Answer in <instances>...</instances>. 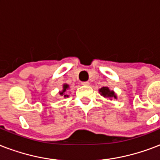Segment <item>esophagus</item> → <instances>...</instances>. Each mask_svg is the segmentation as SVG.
<instances>
[{"instance_id": "obj_1", "label": "esophagus", "mask_w": 160, "mask_h": 160, "mask_svg": "<svg viewBox=\"0 0 160 160\" xmlns=\"http://www.w3.org/2000/svg\"><path fill=\"white\" fill-rule=\"evenodd\" d=\"M81 84H83V85H89V81H83V82H81Z\"/></svg>"}]
</instances>
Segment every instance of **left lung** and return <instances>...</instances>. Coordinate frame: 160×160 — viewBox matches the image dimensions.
<instances>
[{"label":"left lung","mask_w":160,"mask_h":160,"mask_svg":"<svg viewBox=\"0 0 160 160\" xmlns=\"http://www.w3.org/2000/svg\"><path fill=\"white\" fill-rule=\"evenodd\" d=\"M99 92L101 93V95L104 96V97H109V98L113 97L114 98H117V96L115 94V93L113 91H111L107 87H102V88H101L99 89Z\"/></svg>","instance_id":"1"}]
</instances>
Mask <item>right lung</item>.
<instances>
[{
    "instance_id": "1",
    "label": "right lung",
    "mask_w": 160,
    "mask_h": 160,
    "mask_svg": "<svg viewBox=\"0 0 160 160\" xmlns=\"http://www.w3.org/2000/svg\"><path fill=\"white\" fill-rule=\"evenodd\" d=\"M68 84H64V85H63V90H62V92H60V94H61V95H64V93L66 92V90L68 89ZM64 97H68V95H64Z\"/></svg>"
}]
</instances>
